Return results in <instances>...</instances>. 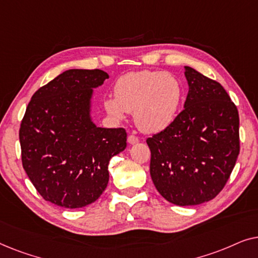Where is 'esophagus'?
<instances>
[{"label":"esophagus","instance_id":"34e87169","mask_svg":"<svg viewBox=\"0 0 258 258\" xmlns=\"http://www.w3.org/2000/svg\"><path fill=\"white\" fill-rule=\"evenodd\" d=\"M128 143H129V144H136V143H139V139H137V137L134 136V135H129V136H128Z\"/></svg>","mask_w":258,"mask_h":258}]
</instances>
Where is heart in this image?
<instances>
[{
    "label": "heart",
    "mask_w": 258,
    "mask_h": 258,
    "mask_svg": "<svg viewBox=\"0 0 258 258\" xmlns=\"http://www.w3.org/2000/svg\"><path fill=\"white\" fill-rule=\"evenodd\" d=\"M115 97L104 100V109L116 121L133 112L137 128L160 133L174 122L182 102L179 81L165 72L141 70L126 73L116 81Z\"/></svg>",
    "instance_id": "obj_1"
}]
</instances>
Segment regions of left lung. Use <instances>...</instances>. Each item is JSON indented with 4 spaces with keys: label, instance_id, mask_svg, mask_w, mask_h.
Listing matches in <instances>:
<instances>
[{
    "label": "left lung",
    "instance_id": "1",
    "mask_svg": "<svg viewBox=\"0 0 258 258\" xmlns=\"http://www.w3.org/2000/svg\"><path fill=\"white\" fill-rule=\"evenodd\" d=\"M189 91L174 122L147 140L157 191L176 206L216 197L239 154L238 110L216 81L184 67Z\"/></svg>",
    "mask_w": 258,
    "mask_h": 258
}]
</instances>
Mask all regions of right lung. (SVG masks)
Here are the masks:
<instances>
[{
  "mask_svg": "<svg viewBox=\"0 0 258 258\" xmlns=\"http://www.w3.org/2000/svg\"><path fill=\"white\" fill-rule=\"evenodd\" d=\"M103 70L70 69L41 87L20 128L23 169L45 201L68 209L95 202L108 185L109 161L125 149L123 128L91 121L93 89Z\"/></svg>",
  "mask_w": 258,
  "mask_h": 258,
  "instance_id": "add662e5",
  "label": "right lung"
}]
</instances>
